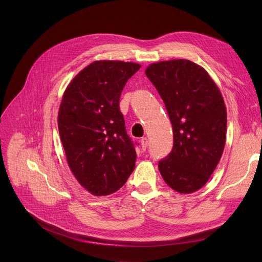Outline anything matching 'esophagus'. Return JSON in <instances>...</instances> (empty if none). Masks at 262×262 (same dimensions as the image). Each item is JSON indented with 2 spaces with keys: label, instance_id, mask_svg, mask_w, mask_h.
Listing matches in <instances>:
<instances>
[{
  "label": "esophagus",
  "instance_id": "34e87169",
  "mask_svg": "<svg viewBox=\"0 0 262 262\" xmlns=\"http://www.w3.org/2000/svg\"><path fill=\"white\" fill-rule=\"evenodd\" d=\"M141 141V146H142V149L145 150L147 145H148V139L146 138V137H143V138L140 140Z\"/></svg>",
  "mask_w": 262,
  "mask_h": 262
}]
</instances>
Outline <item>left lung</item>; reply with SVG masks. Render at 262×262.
I'll use <instances>...</instances> for the list:
<instances>
[{"label": "left lung", "mask_w": 262, "mask_h": 262, "mask_svg": "<svg viewBox=\"0 0 262 262\" xmlns=\"http://www.w3.org/2000/svg\"><path fill=\"white\" fill-rule=\"evenodd\" d=\"M145 74L167 108L173 147L159 160L164 182L180 193H192L208 182L226 140V108L215 82L187 59L152 63Z\"/></svg>", "instance_id": "8db88e82"}]
</instances>
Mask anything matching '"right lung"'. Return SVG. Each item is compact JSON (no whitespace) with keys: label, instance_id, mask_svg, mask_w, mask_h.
<instances>
[{"label":"right lung","instance_id":"obj_1","mask_svg":"<svg viewBox=\"0 0 262 262\" xmlns=\"http://www.w3.org/2000/svg\"><path fill=\"white\" fill-rule=\"evenodd\" d=\"M139 69L134 62L94 61L63 93L58 129L68 164L93 195L118 191L135 169L137 142L126 133L119 104L126 81Z\"/></svg>","mask_w":262,"mask_h":262}]
</instances>
